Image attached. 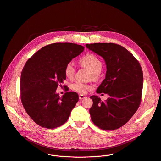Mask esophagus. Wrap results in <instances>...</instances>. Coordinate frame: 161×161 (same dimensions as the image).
Listing matches in <instances>:
<instances>
[{"mask_svg": "<svg viewBox=\"0 0 161 161\" xmlns=\"http://www.w3.org/2000/svg\"><path fill=\"white\" fill-rule=\"evenodd\" d=\"M85 98H86V96H85V95H83V94H80V95H79V99H80V100L84 99Z\"/></svg>", "mask_w": 161, "mask_h": 161, "instance_id": "1", "label": "esophagus"}]
</instances>
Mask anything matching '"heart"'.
Instances as JSON below:
<instances>
[{"mask_svg":"<svg viewBox=\"0 0 161 161\" xmlns=\"http://www.w3.org/2000/svg\"><path fill=\"white\" fill-rule=\"evenodd\" d=\"M81 64L89 69L92 73V77L97 78L103 69V63L101 60L93 54H87L80 59ZM76 71L75 64L73 62L67 63L64 67V73L67 78L71 79L74 77ZM72 88L81 94H85L91 86L86 83L77 81L73 84Z\"/></svg>","mask_w":161,"mask_h":161,"instance_id":"obj_1","label":"heart"}]
</instances>
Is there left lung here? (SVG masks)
Masks as SVG:
<instances>
[{"instance_id":"obj_1","label":"left lung","mask_w":161,"mask_h":161,"mask_svg":"<svg viewBox=\"0 0 161 161\" xmlns=\"http://www.w3.org/2000/svg\"><path fill=\"white\" fill-rule=\"evenodd\" d=\"M86 47L105 60L106 77L96 92L109 95L105 101L97 96L90 97L93 101L89 109L91 120L103 130L119 129L131 119L140 105L142 67L133 55L119 44L103 42L86 44Z\"/></svg>"}]
</instances>
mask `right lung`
I'll return each instance as SVG.
<instances>
[{
    "label": "right lung",
    "mask_w": 161,
    "mask_h": 161,
    "mask_svg": "<svg viewBox=\"0 0 161 161\" xmlns=\"http://www.w3.org/2000/svg\"><path fill=\"white\" fill-rule=\"evenodd\" d=\"M84 50L81 45L57 42L42 47L25 63L20 78L21 101L29 116L37 125L54 129L68 120L79 100L74 92L62 97L56 90L66 79L67 63Z\"/></svg>",
    "instance_id": "1"
}]
</instances>
